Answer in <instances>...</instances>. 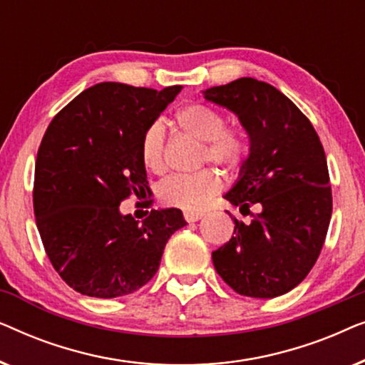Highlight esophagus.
Listing matches in <instances>:
<instances>
[{"label": "esophagus", "instance_id": "esophagus-1", "mask_svg": "<svg viewBox=\"0 0 365 365\" xmlns=\"http://www.w3.org/2000/svg\"><path fill=\"white\" fill-rule=\"evenodd\" d=\"M204 216V212H184V219H186L187 222H196V221H199V219H201Z\"/></svg>", "mask_w": 365, "mask_h": 365}]
</instances>
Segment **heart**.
<instances>
[{"label":"heart","mask_w":365,"mask_h":365,"mask_svg":"<svg viewBox=\"0 0 365 365\" xmlns=\"http://www.w3.org/2000/svg\"><path fill=\"white\" fill-rule=\"evenodd\" d=\"M178 126L189 138L201 141L199 163H212L226 173H237L249 156L247 136L237 128H224V118L204 104H187L176 114ZM141 159L153 173L166 169V133L154 123L141 138ZM221 189V179L212 169L192 174H174L159 184V199L168 206L199 211Z\"/></svg>","instance_id":"b5f03b06"}]
</instances>
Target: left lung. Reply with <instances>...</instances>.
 Masks as SVG:
<instances>
[{
    "mask_svg": "<svg viewBox=\"0 0 365 365\" xmlns=\"http://www.w3.org/2000/svg\"><path fill=\"white\" fill-rule=\"evenodd\" d=\"M204 98L237 114L251 141L241 178L224 197L242 216L261 207L251 222L232 217L234 236L212 252L214 267L241 296H282L311 272L331 222L322 143L306 114L264 81L239 78Z\"/></svg>",
    "mask_w": 365,
    "mask_h": 365,
    "instance_id": "8db88e82",
    "label": "left lung"
}]
</instances>
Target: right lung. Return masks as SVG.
<instances>
[{"label":"right lung","mask_w":365,"mask_h":365,"mask_svg":"<svg viewBox=\"0 0 365 365\" xmlns=\"http://www.w3.org/2000/svg\"><path fill=\"white\" fill-rule=\"evenodd\" d=\"M181 89L94 84L44 133L34 166L36 226L53 267L83 296L136 292L158 272L168 239L187 224L176 207L153 209L141 224L119 212L124 199L149 191L141 138Z\"/></svg>","instance_id":"add662e5"}]
</instances>
